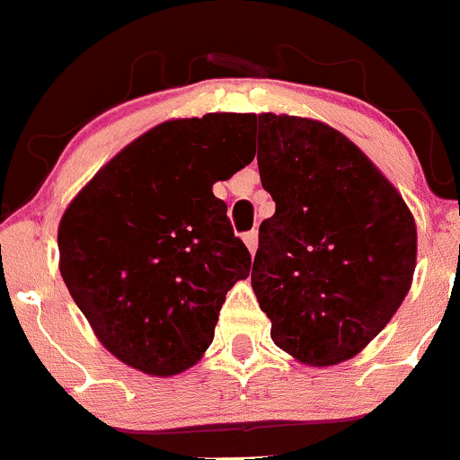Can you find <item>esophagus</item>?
Listing matches in <instances>:
<instances>
[{
    "label": "esophagus",
    "mask_w": 460,
    "mask_h": 460,
    "mask_svg": "<svg viewBox=\"0 0 460 460\" xmlns=\"http://www.w3.org/2000/svg\"><path fill=\"white\" fill-rule=\"evenodd\" d=\"M243 240H244V244H247L249 247V252H256L258 249V231L256 229H252V231H247V234L243 235Z\"/></svg>",
    "instance_id": "esophagus-1"
}]
</instances>
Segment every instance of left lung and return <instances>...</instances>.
<instances>
[{"instance_id":"8db88e82","label":"left lung","mask_w":460,"mask_h":460,"mask_svg":"<svg viewBox=\"0 0 460 460\" xmlns=\"http://www.w3.org/2000/svg\"><path fill=\"white\" fill-rule=\"evenodd\" d=\"M262 220L252 288L279 349L310 367L350 359L385 328L416 270V222L398 190L341 132L258 114Z\"/></svg>"}]
</instances>
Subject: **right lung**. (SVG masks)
Listing matches in <instances>:
<instances>
[{
    "label": "right lung",
    "mask_w": 460,
    "mask_h": 460,
    "mask_svg": "<svg viewBox=\"0 0 460 460\" xmlns=\"http://www.w3.org/2000/svg\"><path fill=\"white\" fill-rule=\"evenodd\" d=\"M252 114L153 128L75 195L58 229L60 274L114 358L148 376L193 367L252 256L213 184L252 164Z\"/></svg>",
    "instance_id": "1"
}]
</instances>
